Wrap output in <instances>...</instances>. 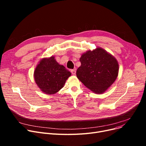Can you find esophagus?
Wrapping results in <instances>:
<instances>
[{"label": "esophagus", "instance_id": "obj_1", "mask_svg": "<svg viewBox=\"0 0 146 146\" xmlns=\"http://www.w3.org/2000/svg\"><path fill=\"white\" fill-rule=\"evenodd\" d=\"M71 73L72 74L75 75L76 74V70H71Z\"/></svg>", "mask_w": 146, "mask_h": 146}]
</instances>
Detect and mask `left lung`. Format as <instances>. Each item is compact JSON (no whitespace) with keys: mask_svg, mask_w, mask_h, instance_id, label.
<instances>
[{"mask_svg":"<svg viewBox=\"0 0 146 146\" xmlns=\"http://www.w3.org/2000/svg\"><path fill=\"white\" fill-rule=\"evenodd\" d=\"M77 78L95 94H103L116 80L119 71L117 59L102 48L89 50L80 58Z\"/></svg>","mask_w":146,"mask_h":146,"instance_id":"1","label":"left lung"}]
</instances>
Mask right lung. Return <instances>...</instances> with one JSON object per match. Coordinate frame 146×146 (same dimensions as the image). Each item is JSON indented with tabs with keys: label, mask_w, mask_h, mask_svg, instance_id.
<instances>
[{
	"label": "right lung",
	"mask_w": 146,
	"mask_h": 146,
	"mask_svg": "<svg viewBox=\"0 0 146 146\" xmlns=\"http://www.w3.org/2000/svg\"><path fill=\"white\" fill-rule=\"evenodd\" d=\"M71 73L63 65L59 64L55 57L42 58L34 71L37 86L45 94H54L63 88Z\"/></svg>",
	"instance_id": "1"
}]
</instances>
